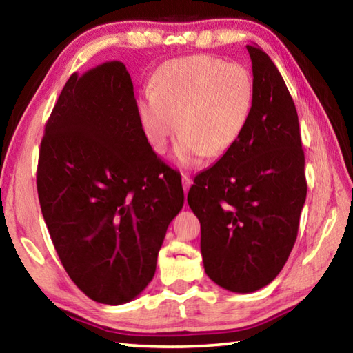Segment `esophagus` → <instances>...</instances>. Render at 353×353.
<instances>
[{"instance_id":"esophagus-1","label":"esophagus","mask_w":353,"mask_h":353,"mask_svg":"<svg viewBox=\"0 0 353 353\" xmlns=\"http://www.w3.org/2000/svg\"><path fill=\"white\" fill-rule=\"evenodd\" d=\"M182 185H183V193H185V196H187L188 190L191 187V179L188 174H182Z\"/></svg>"}]
</instances>
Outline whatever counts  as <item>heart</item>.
Listing matches in <instances>:
<instances>
[{"label": "heart", "mask_w": 353, "mask_h": 353, "mask_svg": "<svg viewBox=\"0 0 353 353\" xmlns=\"http://www.w3.org/2000/svg\"><path fill=\"white\" fill-rule=\"evenodd\" d=\"M255 83L240 63L208 56L174 59L152 77V93L139 101L141 128L154 151L165 152L177 128L174 162L196 166L205 155L229 152L246 130Z\"/></svg>", "instance_id": "b5f03b06"}]
</instances>
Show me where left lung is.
<instances>
[{
  "label": "left lung",
  "instance_id": "8db88e82",
  "mask_svg": "<svg viewBox=\"0 0 353 353\" xmlns=\"http://www.w3.org/2000/svg\"><path fill=\"white\" fill-rule=\"evenodd\" d=\"M254 109L236 145L194 177L188 205L201 223L204 270L234 292L271 283L294 246L307 198L296 105L271 57L248 45Z\"/></svg>",
  "mask_w": 353,
  "mask_h": 353
}]
</instances>
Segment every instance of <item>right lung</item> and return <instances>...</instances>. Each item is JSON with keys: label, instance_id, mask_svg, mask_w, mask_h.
Instances as JSON below:
<instances>
[{"label": "right lung", "instance_id": "add662e5", "mask_svg": "<svg viewBox=\"0 0 353 353\" xmlns=\"http://www.w3.org/2000/svg\"><path fill=\"white\" fill-rule=\"evenodd\" d=\"M37 191L77 288L107 305L146 288L183 188L148 143L124 63L70 76L41 139Z\"/></svg>", "mask_w": 353, "mask_h": 353}]
</instances>
